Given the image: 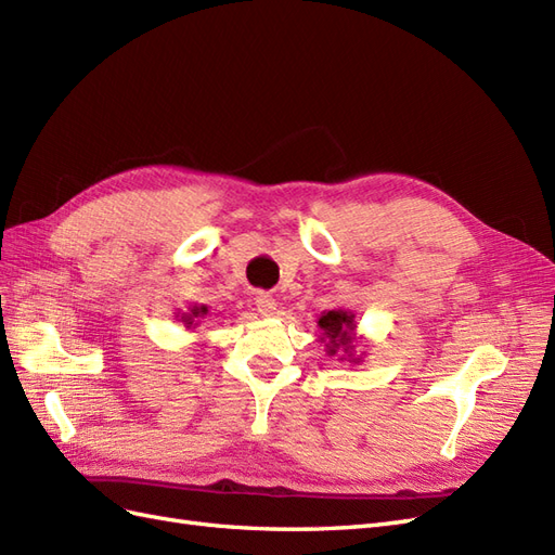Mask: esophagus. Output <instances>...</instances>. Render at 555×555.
Instances as JSON below:
<instances>
[{"instance_id":"1","label":"esophagus","mask_w":555,"mask_h":555,"mask_svg":"<svg viewBox=\"0 0 555 555\" xmlns=\"http://www.w3.org/2000/svg\"><path fill=\"white\" fill-rule=\"evenodd\" d=\"M255 304H257V310H259L263 317H273L275 310H278V304H275V298H273L271 294H263V292L257 294Z\"/></svg>"}]
</instances>
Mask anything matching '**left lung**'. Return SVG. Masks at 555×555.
I'll use <instances>...</instances> for the list:
<instances>
[{"label": "left lung", "mask_w": 555, "mask_h": 555, "mask_svg": "<svg viewBox=\"0 0 555 555\" xmlns=\"http://www.w3.org/2000/svg\"><path fill=\"white\" fill-rule=\"evenodd\" d=\"M319 328L324 331L322 343H326V354L340 359L348 357L349 363H359L361 359L354 357V314L347 310H328L319 317Z\"/></svg>", "instance_id": "left-lung-1"}]
</instances>
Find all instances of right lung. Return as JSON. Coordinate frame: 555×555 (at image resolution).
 <instances>
[{"label":"right lung","mask_w":555,"mask_h":555,"mask_svg":"<svg viewBox=\"0 0 555 555\" xmlns=\"http://www.w3.org/2000/svg\"><path fill=\"white\" fill-rule=\"evenodd\" d=\"M204 314H208V308H206V306H194V308H190V312L182 314V322L188 324V328H190V326H194L196 319H201Z\"/></svg>","instance_id":"obj_1"}]
</instances>
